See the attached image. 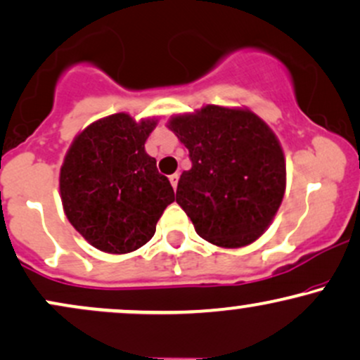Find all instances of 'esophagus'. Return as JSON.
I'll use <instances>...</instances> for the list:
<instances>
[{
  "instance_id": "34e87169",
  "label": "esophagus",
  "mask_w": 360,
  "mask_h": 360,
  "mask_svg": "<svg viewBox=\"0 0 360 360\" xmlns=\"http://www.w3.org/2000/svg\"><path fill=\"white\" fill-rule=\"evenodd\" d=\"M169 181H171V184H172V188H177V181H179V174H172V176H169Z\"/></svg>"
}]
</instances>
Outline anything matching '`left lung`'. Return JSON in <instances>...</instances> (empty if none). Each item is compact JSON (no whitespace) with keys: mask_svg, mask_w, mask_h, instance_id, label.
Segmentation results:
<instances>
[{"mask_svg":"<svg viewBox=\"0 0 360 360\" xmlns=\"http://www.w3.org/2000/svg\"><path fill=\"white\" fill-rule=\"evenodd\" d=\"M167 128L189 150L176 203L201 238L240 249L262 237L286 191V159L271 127L249 108L205 105Z\"/></svg>","mask_w":360,"mask_h":360,"instance_id":"1","label":"left lung"}]
</instances>
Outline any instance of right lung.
Here are the masks:
<instances>
[{
	"instance_id": "1",
	"label": "right lung",
	"mask_w": 360,
	"mask_h": 360,
	"mask_svg": "<svg viewBox=\"0 0 360 360\" xmlns=\"http://www.w3.org/2000/svg\"><path fill=\"white\" fill-rule=\"evenodd\" d=\"M159 118L115 113L89 123L72 140L60 166L59 191L65 217L89 245L106 254L140 249L174 189L157 171L146 142Z\"/></svg>"
}]
</instances>
